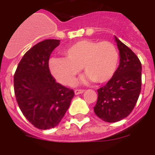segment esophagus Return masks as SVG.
Listing matches in <instances>:
<instances>
[{"instance_id":"1","label":"esophagus","mask_w":155,"mask_h":155,"mask_svg":"<svg viewBox=\"0 0 155 155\" xmlns=\"http://www.w3.org/2000/svg\"><path fill=\"white\" fill-rule=\"evenodd\" d=\"M84 90H75L74 91V94H82L83 92H84Z\"/></svg>"}]
</instances>
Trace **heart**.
Segmentation results:
<instances>
[{
	"label": "heart",
	"mask_w": 155,
	"mask_h": 155,
	"mask_svg": "<svg viewBox=\"0 0 155 155\" xmlns=\"http://www.w3.org/2000/svg\"><path fill=\"white\" fill-rule=\"evenodd\" d=\"M64 58H51L49 70L56 81L70 84L81 71L87 75L83 81L105 83L114 76L119 65L120 55L116 47L109 41L82 40L62 51Z\"/></svg>",
	"instance_id": "obj_1"
}]
</instances>
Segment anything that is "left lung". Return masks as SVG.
Segmentation results:
<instances>
[{
  "label": "left lung",
  "instance_id": "1",
  "mask_svg": "<svg viewBox=\"0 0 155 155\" xmlns=\"http://www.w3.org/2000/svg\"><path fill=\"white\" fill-rule=\"evenodd\" d=\"M120 51V65L114 75L97 91L95 114L105 122L114 123L132 112L141 91V62L130 48L115 36Z\"/></svg>",
  "mask_w": 155,
  "mask_h": 155
}]
</instances>
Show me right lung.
<instances>
[{
  "label": "right lung",
  "instance_id": "obj_1",
  "mask_svg": "<svg viewBox=\"0 0 155 155\" xmlns=\"http://www.w3.org/2000/svg\"><path fill=\"white\" fill-rule=\"evenodd\" d=\"M59 40H45L22 57L14 74L16 101L24 116L40 130L61 122L74 97L73 90L57 83L49 70V59Z\"/></svg>",
  "mask_w": 155,
  "mask_h": 155
}]
</instances>
